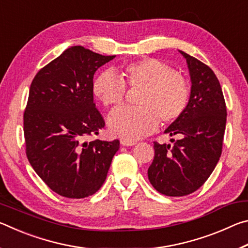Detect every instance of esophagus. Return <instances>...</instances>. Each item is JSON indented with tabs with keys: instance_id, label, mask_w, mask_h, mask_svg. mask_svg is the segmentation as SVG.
Returning a JSON list of instances; mask_svg holds the SVG:
<instances>
[{
	"instance_id": "1",
	"label": "esophagus",
	"mask_w": 248,
	"mask_h": 248,
	"mask_svg": "<svg viewBox=\"0 0 248 248\" xmlns=\"http://www.w3.org/2000/svg\"><path fill=\"white\" fill-rule=\"evenodd\" d=\"M120 143L123 144V145H124V146H132V145H134V144H137V142H134V141H129V140H124V139H121Z\"/></svg>"
}]
</instances>
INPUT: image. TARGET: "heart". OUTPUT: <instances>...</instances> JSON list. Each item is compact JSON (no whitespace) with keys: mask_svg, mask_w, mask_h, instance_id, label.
Wrapping results in <instances>:
<instances>
[{"mask_svg":"<svg viewBox=\"0 0 248 248\" xmlns=\"http://www.w3.org/2000/svg\"><path fill=\"white\" fill-rule=\"evenodd\" d=\"M119 78L104 71L93 83V94L104 106L118 108L129 90H139L137 108H123L108 119L110 131L124 140H138L152 133L158 121L173 124L184 115L189 103V87L182 75L162 61L144 58L119 69Z\"/></svg>","mask_w":248,"mask_h":248,"instance_id":"obj_1","label":"heart"}]
</instances>
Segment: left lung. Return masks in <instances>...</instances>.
I'll return each instance as SVG.
<instances>
[{"label":"left lung","mask_w":248,"mask_h":248,"mask_svg":"<svg viewBox=\"0 0 248 248\" xmlns=\"http://www.w3.org/2000/svg\"><path fill=\"white\" fill-rule=\"evenodd\" d=\"M191 78L188 107L165 130L178 136L170 144L154 142V159L148 170L150 183L170 197L187 196L202 186L219 162L226 124V106L219 79L207 64L186 52Z\"/></svg>","instance_id":"obj_1"}]
</instances>
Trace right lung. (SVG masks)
Masks as SVG:
<instances>
[{
    "label": "right lung",
    "instance_id": "1",
    "mask_svg": "<svg viewBox=\"0 0 248 248\" xmlns=\"http://www.w3.org/2000/svg\"><path fill=\"white\" fill-rule=\"evenodd\" d=\"M114 58L74 46L31 82L24 111L27 158L50 189L65 198L94 195L119 150V140L87 141L105 127L94 103V74Z\"/></svg>",
    "mask_w": 248,
    "mask_h": 248
}]
</instances>
